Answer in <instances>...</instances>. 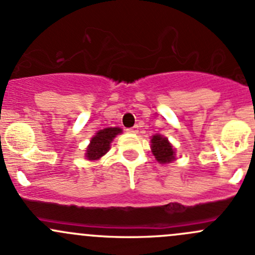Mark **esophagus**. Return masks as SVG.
<instances>
[{"instance_id":"obj_1","label":"esophagus","mask_w":255,"mask_h":255,"mask_svg":"<svg viewBox=\"0 0 255 255\" xmlns=\"http://www.w3.org/2000/svg\"><path fill=\"white\" fill-rule=\"evenodd\" d=\"M128 133H137L138 132V126H134V127H130V128H127Z\"/></svg>"}]
</instances>
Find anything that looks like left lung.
Wrapping results in <instances>:
<instances>
[{
	"instance_id": "8db88e82",
	"label": "left lung",
	"mask_w": 255,
	"mask_h": 255,
	"mask_svg": "<svg viewBox=\"0 0 255 255\" xmlns=\"http://www.w3.org/2000/svg\"><path fill=\"white\" fill-rule=\"evenodd\" d=\"M151 151H153L154 156L156 158V160L161 164L170 163L174 159V149L171 146V144L169 143V140L165 137H161V135L155 134L151 138Z\"/></svg>"
}]
</instances>
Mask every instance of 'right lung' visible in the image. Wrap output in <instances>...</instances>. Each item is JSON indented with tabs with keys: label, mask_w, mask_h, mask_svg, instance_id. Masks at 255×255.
I'll use <instances>...</instances> for the list:
<instances>
[{
	"label": "right lung",
	"mask_w": 255,
	"mask_h": 255,
	"mask_svg": "<svg viewBox=\"0 0 255 255\" xmlns=\"http://www.w3.org/2000/svg\"><path fill=\"white\" fill-rule=\"evenodd\" d=\"M122 132L120 128H105V129L99 130L94 138L91 139V143L87 146L86 158L89 160H97L102 155L110 150V144L112 139L117 134Z\"/></svg>",
	"instance_id": "right-lung-1"
}]
</instances>
